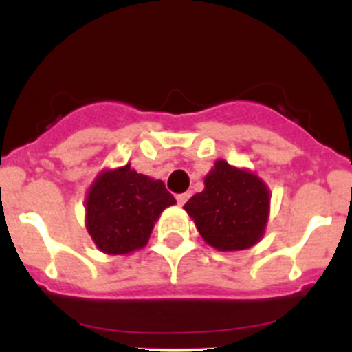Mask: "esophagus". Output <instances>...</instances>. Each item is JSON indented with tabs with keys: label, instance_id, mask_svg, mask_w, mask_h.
Instances as JSON below:
<instances>
[{
	"label": "esophagus",
	"instance_id": "1",
	"mask_svg": "<svg viewBox=\"0 0 352 352\" xmlns=\"http://www.w3.org/2000/svg\"><path fill=\"white\" fill-rule=\"evenodd\" d=\"M190 197V194L189 192H184V194H177V202H179L180 206L182 204H186L187 202V199Z\"/></svg>",
	"mask_w": 352,
	"mask_h": 352
}]
</instances>
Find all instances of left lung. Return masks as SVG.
Wrapping results in <instances>:
<instances>
[{"label":"left lung","instance_id":"left-lung-1","mask_svg":"<svg viewBox=\"0 0 352 352\" xmlns=\"http://www.w3.org/2000/svg\"><path fill=\"white\" fill-rule=\"evenodd\" d=\"M204 184V190L184 206L202 239L225 252L257 243L264 235L271 199L262 180L219 160Z\"/></svg>","mask_w":352,"mask_h":352}]
</instances>
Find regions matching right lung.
<instances>
[{
    "mask_svg": "<svg viewBox=\"0 0 352 352\" xmlns=\"http://www.w3.org/2000/svg\"><path fill=\"white\" fill-rule=\"evenodd\" d=\"M175 197L162 180L138 173L131 165L98 175L87 199V230L105 254H129L144 247L153 223Z\"/></svg>",
    "mask_w": 352,
    "mask_h": 352,
    "instance_id": "1",
    "label": "right lung"
}]
</instances>
